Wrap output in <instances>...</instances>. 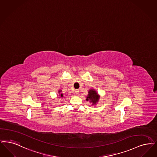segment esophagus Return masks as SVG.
<instances>
[{"label": "esophagus", "mask_w": 157, "mask_h": 157, "mask_svg": "<svg viewBox=\"0 0 157 157\" xmlns=\"http://www.w3.org/2000/svg\"><path fill=\"white\" fill-rule=\"evenodd\" d=\"M75 94H79V90H75Z\"/></svg>", "instance_id": "obj_1"}]
</instances>
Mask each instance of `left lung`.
Masks as SVG:
<instances>
[{
	"instance_id": "left-lung-1",
	"label": "left lung",
	"mask_w": 157,
	"mask_h": 157,
	"mask_svg": "<svg viewBox=\"0 0 157 157\" xmlns=\"http://www.w3.org/2000/svg\"><path fill=\"white\" fill-rule=\"evenodd\" d=\"M100 99V95L94 89H90L88 91V94L86 96V100L89 101L92 106H96Z\"/></svg>"
}]
</instances>
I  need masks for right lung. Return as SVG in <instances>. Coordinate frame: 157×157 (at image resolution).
Masks as SVG:
<instances>
[{
  "label": "right lung",
  "mask_w": 157,
  "mask_h": 157,
  "mask_svg": "<svg viewBox=\"0 0 157 157\" xmlns=\"http://www.w3.org/2000/svg\"><path fill=\"white\" fill-rule=\"evenodd\" d=\"M58 94H59V96H58V98H60V99H62L63 98H65V96H67L68 94H67V95H65V94H63L62 93V90H58Z\"/></svg>",
  "instance_id": "obj_1"
}]
</instances>
